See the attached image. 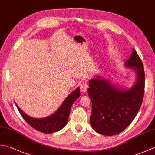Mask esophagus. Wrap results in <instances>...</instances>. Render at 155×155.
Wrapping results in <instances>:
<instances>
[{
	"instance_id": "esophagus-1",
	"label": "esophagus",
	"mask_w": 155,
	"mask_h": 155,
	"mask_svg": "<svg viewBox=\"0 0 155 155\" xmlns=\"http://www.w3.org/2000/svg\"><path fill=\"white\" fill-rule=\"evenodd\" d=\"M88 84L87 82V81L83 82V83L81 84V87H80L81 92H83V93L86 92L88 89Z\"/></svg>"
}]
</instances>
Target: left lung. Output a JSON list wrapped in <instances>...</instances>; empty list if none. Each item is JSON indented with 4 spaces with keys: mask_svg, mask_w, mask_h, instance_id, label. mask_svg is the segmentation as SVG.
<instances>
[{
    "mask_svg": "<svg viewBox=\"0 0 155 155\" xmlns=\"http://www.w3.org/2000/svg\"><path fill=\"white\" fill-rule=\"evenodd\" d=\"M125 65L134 68L137 75L136 83L129 90L117 88L101 77L89 81L88 92L93 104L90 123L103 135L113 136L123 131L135 118L143 103L145 75L143 62L134 48Z\"/></svg>",
    "mask_w": 155,
    "mask_h": 155,
    "instance_id": "8db88e82",
    "label": "left lung"
}]
</instances>
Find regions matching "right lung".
<instances>
[{"instance_id": "right-lung-1", "label": "right lung", "mask_w": 155, "mask_h": 155, "mask_svg": "<svg viewBox=\"0 0 155 155\" xmlns=\"http://www.w3.org/2000/svg\"><path fill=\"white\" fill-rule=\"evenodd\" d=\"M79 96L80 89L79 88H77L68 95L55 113L45 118H34L28 117L20 109L16 104V106L22 118L29 125L40 132L49 134L60 130L65 126L67 123L72 105Z\"/></svg>"}]
</instances>
